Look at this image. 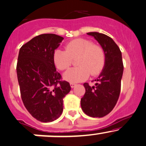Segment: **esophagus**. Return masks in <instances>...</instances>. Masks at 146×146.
I'll return each mask as SVG.
<instances>
[{
	"label": "esophagus",
	"instance_id": "esophagus-1",
	"mask_svg": "<svg viewBox=\"0 0 146 146\" xmlns=\"http://www.w3.org/2000/svg\"><path fill=\"white\" fill-rule=\"evenodd\" d=\"M70 87L73 88V87H75V86L76 85V83H74V82H70Z\"/></svg>",
	"mask_w": 146,
	"mask_h": 146
}]
</instances>
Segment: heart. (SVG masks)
I'll use <instances>...</instances> for the list:
<instances>
[{"label":"heart","instance_id":"b5f03b06","mask_svg":"<svg viewBox=\"0 0 146 146\" xmlns=\"http://www.w3.org/2000/svg\"><path fill=\"white\" fill-rule=\"evenodd\" d=\"M66 50H56L53 60L57 68L65 70L76 60L78 66L68 70L64 78L69 82H80L86 80L89 75L96 76L103 70L106 60L105 50L102 46L94 44L91 40L76 39L65 46Z\"/></svg>","mask_w":146,"mask_h":146}]
</instances>
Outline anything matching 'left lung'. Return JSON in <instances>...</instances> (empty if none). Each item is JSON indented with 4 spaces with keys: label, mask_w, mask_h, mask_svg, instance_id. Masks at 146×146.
Returning a JSON list of instances; mask_svg holds the SVG:
<instances>
[{
    "label": "left lung",
    "mask_w": 146,
    "mask_h": 146,
    "mask_svg": "<svg viewBox=\"0 0 146 146\" xmlns=\"http://www.w3.org/2000/svg\"><path fill=\"white\" fill-rule=\"evenodd\" d=\"M105 50L106 60L95 86L84 83L85 94L81 98L82 111L88 116L101 118L108 114L116 105L121 92L123 72L122 55L111 37L98 33H88Z\"/></svg>",
    "instance_id": "left-lung-1"
}]
</instances>
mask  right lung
I'll return each instance as SVG.
<instances>
[{"label": "right lung", "mask_w": 146, "mask_h": 146, "mask_svg": "<svg viewBox=\"0 0 146 146\" xmlns=\"http://www.w3.org/2000/svg\"><path fill=\"white\" fill-rule=\"evenodd\" d=\"M63 37L43 34L20 48L17 73L21 96L29 113L38 121L52 122L63 111V98L70 90L57 71L53 54Z\"/></svg>", "instance_id": "obj_1"}]
</instances>
